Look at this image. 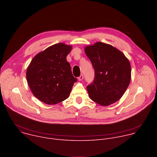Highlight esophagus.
<instances>
[{
	"mask_svg": "<svg viewBox=\"0 0 157 157\" xmlns=\"http://www.w3.org/2000/svg\"><path fill=\"white\" fill-rule=\"evenodd\" d=\"M83 78H84V76H83V75H81L79 77H78V80H79V81H82V80L83 79Z\"/></svg>",
	"mask_w": 157,
	"mask_h": 157,
	"instance_id": "obj_1",
	"label": "esophagus"
}]
</instances>
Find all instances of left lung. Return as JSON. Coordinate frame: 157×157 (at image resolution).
<instances>
[{"mask_svg":"<svg viewBox=\"0 0 157 157\" xmlns=\"http://www.w3.org/2000/svg\"><path fill=\"white\" fill-rule=\"evenodd\" d=\"M84 52L95 72L93 82L86 87L89 98L103 106L119 101L131 79L128 59L116 48L100 41L86 46Z\"/></svg>","mask_w":157,"mask_h":157,"instance_id":"8db88e82","label":"left lung"}]
</instances>
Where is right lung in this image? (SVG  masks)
I'll return each mask as SVG.
<instances>
[{
    "instance_id": "right-lung-1",
    "label": "right lung",
    "mask_w": 157,
    "mask_h": 157,
    "mask_svg": "<svg viewBox=\"0 0 157 157\" xmlns=\"http://www.w3.org/2000/svg\"><path fill=\"white\" fill-rule=\"evenodd\" d=\"M71 45L55 44L36 55L29 65L26 77L33 94L40 101L52 105L68 98L77 81L66 60Z\"/></svg>"
}]
</instances>
